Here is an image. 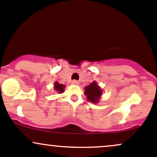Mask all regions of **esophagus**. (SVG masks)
Masks as SVG:
<instances>
[{
  "label": "esophagus",
  "instance_id": "obj_1",
  "mask_svg": "<svg viewBox=\"0 0 157 157\" xmlns=\"http://www.w3.org/2000/svg\"><path fill=\"white\" fill-rule=\"evenodd\" d=\"M72 85H78L79 82H78V81H77V80H72Z\"/></svg>",
  "mask_w": 157,
  "mask_h": 157
}]
</instances>
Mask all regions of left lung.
I'll return each mask as SVG.
<instances>
[{
    "label": "left lung",
    "mask_w": 157,
    "mask_h": 157,
    "mask_svg": "<svg viewBox=\"0 0 157 157\" xmlns=\"http://www.w3.org/2000/svg\"><path fill=\"white\" fill-rule=\"evenodd\" d=\"M85 94L87 96V100L90 101L93 103H97L102 94V90L97 82H94L85 87Z\"/></svg>",
    "instance_id": "1"
}]
</instances>
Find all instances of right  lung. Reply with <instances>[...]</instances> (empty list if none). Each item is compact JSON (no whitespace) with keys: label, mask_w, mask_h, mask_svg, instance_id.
<instances>
[{"label":"right lung","mask_w":157,"mask_h":157,"mask_svg":"<svg viewBox=\"0 0 157 157\" xmlns=\"http://www.w3.org/2000/svg\"><path fill=\"white\" fill-rule=\"evenodd\" d=\"M65 85H61V84H59L58 82H56L55 83V89L56 91H58L59 93H63V88H64Z\"/></svg>","instance_id":"obj_1"}]
</instances>
